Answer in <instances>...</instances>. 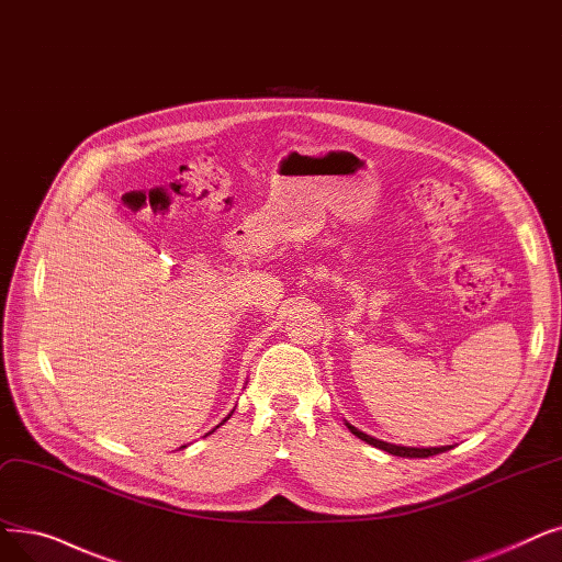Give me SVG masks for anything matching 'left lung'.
I'll return each mask as SVG.
<instances>
[{
	"label": "left lung",
	"mask_w": 562,
	"mask_h": 562,
	"mask_svg": "<svg viewBox=\"0 0 562 562\" xmlns=\"http://www.w3.org/2000/svg\"><path fill=\"white\" fill-rule=\"evenodd\" d=\"M347 427L351 429L353 436L360 438V441L370 443V446H374V448H379V450H385V452H390V454H397V457H420V459H423V457H431V454L450 450L448 446H446V448H402V446H393V443H383V441H379V438H372V436H368V434H362V431H358V429L351 427V425H347Z\"/></svg>",
	"instance_id": "left-lung-1"
}]
</instances>
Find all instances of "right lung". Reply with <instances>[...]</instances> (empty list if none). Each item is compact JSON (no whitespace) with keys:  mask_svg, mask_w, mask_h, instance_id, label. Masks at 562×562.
Wrapping results in <instances>:
<instances>
[{"mask_svg":"<svg viewBox=\"0 0 562 562\" xmlns=\"http://www.w3.org/2000/svg\"><path fill=\"white\" fill-rule=\"evenodd\" d=\"M232 413H234V411H232ZM232 413H229V416H227V418H225V420H223V423H227V420H229V418H232ZM223 423H221V425H223ZM221 425H217V427H221ZM217 427H215V429H217ZM215 429H213V431H215ZM209 434H211V431H209ZM181 448H186V446H181Z\"/></svg>","mask_w":562,"mask_h":562,"instance_id":"1","label":"right lung"}]
</instances>
